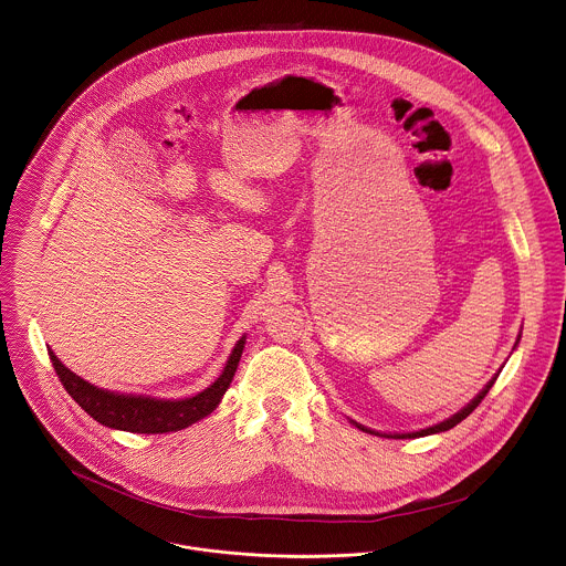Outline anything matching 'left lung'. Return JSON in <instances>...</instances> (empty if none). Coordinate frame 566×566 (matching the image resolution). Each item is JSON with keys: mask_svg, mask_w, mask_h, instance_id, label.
<instances>
[{"mask_svg": "<svg viewBox=\"0 0 566 566\" xmlns=\"http://www.w3.org/2000/svg\"><path fill=\"white\" fill-rule=\"evenodd\" d=\"M521 338V336H518ZM518 338H516V343L514 345H518ZM500 376V374H497ZM497 376L493 377L460 412H455L453 417H449V419H444V421H440L437 426H432V428H426V430H419V432H408V434H386V437H390V439H417V437H428V434H439V432H447V430H451L453 426H458L460 421H464L480 403H482V399L486 397V392L493 388V384H495V379ZM356 428H360V430H365V432H369V434H379V432H374V430H369V428H365V426H360V423H356V421H352Z\"/></svg>", "mask_w": 566, "mask_h": 566, "instance_id": "obj_1", "label": "left lung"}]
</instances>
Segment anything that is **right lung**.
I'll return each mask as SVG.
<instances>
[{"mask_svg": "<svg viewBox=\"0 0 566 566\" xmlns=\"http://www.w3.org/2000/svg\"><path fill=\"white\" fill-rule=\"evenodd\" d=\"M243 347H245V336L234 345L221 376L217 377L206 390L197 392L189 399H174V401L143 397V395L111 392V390L97 388L86 379L75 376L73 371H69L52 349L48 352L56 369V376L63 381L64 390L97 423L113 430L134 432V434H165V432H178L189 428L199 419L208 417L219 406L232 377L237 374Z\"/></svg>", "mask_w": 566, "mask_h": 566, "instance_id": "obj_1", "label": "right lung"}]
</instances>
